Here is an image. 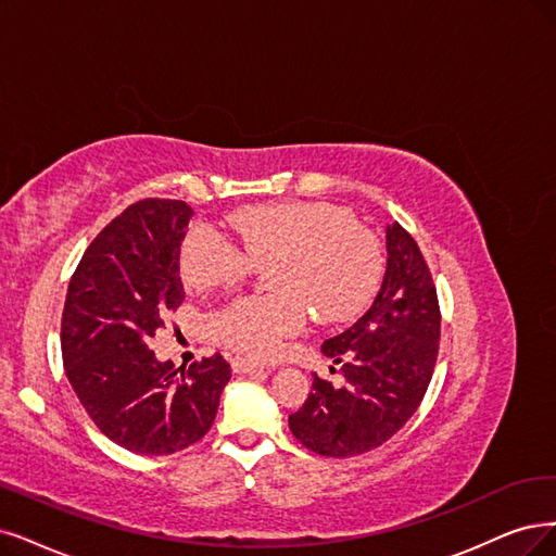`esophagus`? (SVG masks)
I'll return each mask as SVG.
<instances>
[{
    "label": "esophagus",
    "mask_w": 556,
    "mask_h": 556,
    "mask_svg": "<svg viewBox=\"0 0 556 556\" xmlns=\"http://www.w3.org/2000/svg\"><path fill=\"white\" fill-rule=\"evenodd\" d=\"M231 368L236 374H254V371H263V364H258L254 359H247V357H233Z\"/></svg>",
    "instance_id": "1"
}]
</instances>
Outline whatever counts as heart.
<instances>
[{"label":"heart","mask_w":556,"mask_h":556,"mask_svg":"<svg viewBox=\"0 0 556 556\" xmlns=\"http://www.w3.org/2000/svg\"><path fill=\"white\" fill-rule=\"evenodd\" d=\"M238 244L215 226L197 222L178 247V273L194 293H208L267 267L273 293L240 295L208 316V334L229 351L273 357L304 330L312 312L320 323L355 318L376 295L384 250L376 231L348 208L325 201H279L229 215Z\"/></svg>","instance_id":"heart-1"}]
</instances>
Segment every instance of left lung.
Listing matches in <instances>:
<instances>
[{"label": "left lung", "instance_id": "obj_1", "mask_svg": "<svg viewBox=\"0 0 556 556\" xmlns=\"http://www.w3.org/2000/svg\"><path fill=\"white\" fill-rule=\"evenodd\" d=\"M387 254L371 309L323 343L343 384L314 376V392L289 417L291 433L318 456H362L394 438L433 378L442 325L433 275L399 222L387 226Z\"/></svg>", "mask_w": 556, "mask_h": 556}]
</instances>
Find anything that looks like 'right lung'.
<instances>
[{"label":"right lung","mask_w":556,"mask_h":556,"mask_svg":"<svg viewBox=\"0 0 556 556\" xmlns=\"http://www.w3.org/2000/svg\"><path fill=\"white\" fill-rule=\"evenodd\" d=\"M192 208L141 199L87 247L61 316L66 378L91 421L118 446L167 456L208 433L231 366L219 353L178 374L149 348L185 300L178 247Z\"/></svg>","instance_id":"obj_1"}]
</instances>
